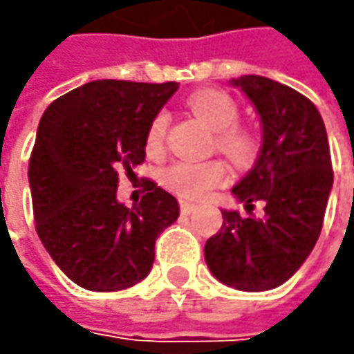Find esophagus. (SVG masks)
Listing matches in <instances>:
<instances>
[{
    "instance_id": "1",
    "label": "esophagus",
    "mask_w": 354,
    "mask_h": 354,
    "mask_svg": "<svg viewBox=\"0 0 354 354\" xmlns=\"http://www.w3.org/2000/svg\"><path fill=\"white\" fill-rule=\"evenodd\" d=\"M197 207H195V203H189V201H181V212L183 214H191V212L195 211Z\"/></svg>"
}]
</instances>
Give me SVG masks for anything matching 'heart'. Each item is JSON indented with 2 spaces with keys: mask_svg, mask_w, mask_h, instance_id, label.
I'll use <instances>...</instances> for the list:
<instances>
[{
  "mask_svg": "<svg viewBox=\"0 0 354 354\" xmlns=\"http://www.w3.org/2000/svg\"><path fill=\"white\" fill-rule=\"evenodd\" d=\"M189 108L209 128L216 131L214 145L234 163L248 165L256 159L260 149V140L254 129L238 124L240 106L228 92L218 88L201 90L189 98ZM167 124H169V116L165 112H159L151 120L145 133V147L151 156L163 151ZM226 179H228V167L221 159L177 161L163 171V185L183 198H205L212 189L225 183Z\"/></svg>",
  "mask_w": 354,
  "mask_h": 354,
  "instance_id": "heart-1",
  "label": "heart"
}]
</instances>
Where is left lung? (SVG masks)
<instances>
[{
  "mask_svg": "<svg viewBox=\"0 0 354 354\" xmlns=\"http://www.w3.org/2000/svg\"><path fill=\"white\" fill-rule=\"evenodd\" d=\"M262 122V147L246 177L232 187L248 216L223 211L221 230L207 240L205 260L212 276L240 292L281 286L311 254L321 226L333 169L327 131L315 104L272 78H232ZM254 200L265 216L251 214Z\"/></svg>",
  "mask_w": 354,
  "mask_h": 354,
  "instance_id": "obj_1",
  "label": "left lung"
}]
</instances>
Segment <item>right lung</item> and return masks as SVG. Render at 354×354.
Returning <instances> with one entry per match:
<instances>
[{
    "label": "right lung",
    "instance_id": "obj_1",
    "mask_svg": "<svg viewBox=\"0 0 354 354\" xmlns=\"http://www.w3.org/2000/svg\"><path fill=\"white\" fill-rule=\"evenodd\" d=\"M177 88L92 80L57 98L39 122L29 159L35 228L55 264L84 290L142 281L157 236L179 216L177 198L153 181L131 209L116 198L120 173L136 177L147 128Z\"/></svg>",
    "mask_w": 354,
    "mask_h": 354
}]
</instances>
